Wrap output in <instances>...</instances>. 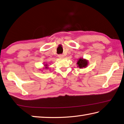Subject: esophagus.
Masks as SVG:
<instances>
[{"mask_svg": "<svg viewBox=\"0 0 124 124\" xmlns=\"http://www.w3.org/2000/svg\"><path fill=\"white\" fill-rule=\"evenodd\" d=\"M58 56L59 58H63L64 57V55H63V54H59Z\"/></svg>", "mask_w": 124, "mask_h": 124, "instance_id": "esophagus-1", "label": "esophagus"}]
</instances>
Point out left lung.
Here are the masks:
<instances>
[{"label":"left lung","mask_w":124,"mask_h":124,"mask_svg":"<svg viewBox=\"0 0 124 124\" xmlns=\"http://www.w3.org/2000/svg\"><path fill=\"white\" fill-rule=\"evenodd\" d=\"M77 65L78 67H79V68H85L88 65V62L87 60L85 59H83V58L79 59L78 61L77 62Z\"/></svg>","instance_id":"1"}]
</instances>
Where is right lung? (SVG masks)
<instances>
[{
	"mask_svg": "<svg viewBox=\"0 0 124 124\" xmlns=\"http://www.w3.org/2000/svg\"><path fill=\"white\" fill-rule=\"evenodd\" d=\"M45 66H47V65H45ZM46 68V69H47V68Z\"/></svg>",
	"mask_w": 124,
	"mask_h": 124,
	"instance_id": "obj_1",
	"label": "right lung"
}]
</instances>
